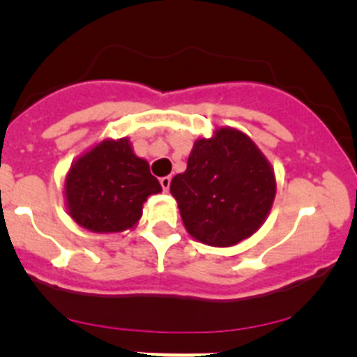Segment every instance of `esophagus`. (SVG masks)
<instances>
[{
  "label": "esophagus",
  "mask_w": 357,
  "mask_h": 357,
  "mask_svg": "<svg viewBox=\"0 0 357 357\" xmlns=\"http://www.w3.org/2000/svg\"><path fill=\"white\" fill-rule=\"evenodd\" d=\"M160 186L164 192H169V188H171V178L169 176H164V178H160Z\"/></svg>",
  "instance_id": "1"
}]
</instances>
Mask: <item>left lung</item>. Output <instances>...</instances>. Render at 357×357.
Instances as JSON below:
<instances>
[{"label": "left lung", "mask_w": 357, "mask_h": 357, "mask_svg": "<svg viewBox=\"0 0 357 357\" xmlns=\"http://www.w3.org/2000/svg\"><path fill=\"white\" fill-rule=\"evenodd\" d=\"M186 231L211 247H233L254 235L276 195L271 164L235 128L197 139L186 171L171 181Z\"/></svg>", "instance_id": "left-lung-1"}]
</instances>
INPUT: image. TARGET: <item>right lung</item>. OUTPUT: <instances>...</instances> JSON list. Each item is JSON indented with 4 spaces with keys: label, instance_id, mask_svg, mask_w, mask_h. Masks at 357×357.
<instances>
[{
    "label": "right lung",
    "instance_id": "right-lung-1",
    "mask_svg": "<svg viewBox=\"0 0 357 357\" xmlns=\"http://www.w3.org/2000/svg\"><path fill=\"white\" fill-rule=\"evenodd\" d=\"M162 192L129 138H105L72 162L63 183L67 212L93 233L132 229L150 195Z\"/></svg>",
    "mask_w": 357,
    "mask_h": 357
}]
</instances>
